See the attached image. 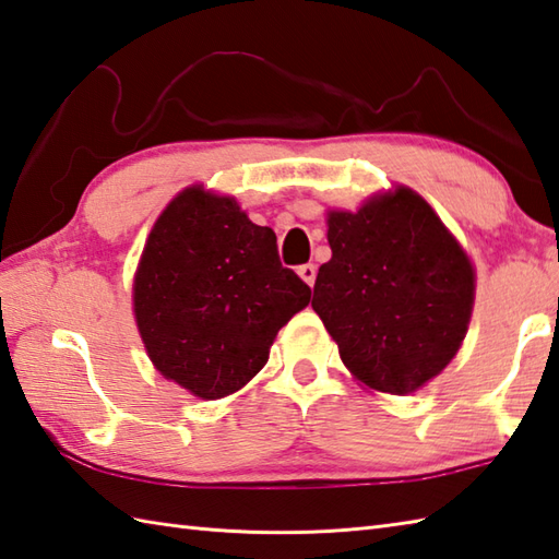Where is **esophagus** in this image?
I'll return each mask as SVG.
<instances>
[{
  "instance_id": "esophagus-1",
  "label": "esophagus",
  "mask_w": 559,
  "mask_h": 559,
  "mask_svg": "<svg viewBox=\"0 0 559 559\" xmlns=\"http://www.w3.org/2000/svg\"><path fill=\"white\" fill-rule=\"evenodd\" d=\"M299 277L309 284V287H313V282H316V265H311V263H306V265H299Z\"/></svg>"
}]
</instances>
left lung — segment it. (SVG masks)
Here are the masks:
<instances>
[{"instance_id":"1","label":"left lung","mask_w":559,"mask_h":559,"mask_svg":"<svg viewBox=\"0 0 559 559\" xmlns=\"http://www.w3.org/2000/svg\"><path fill=\"white\" fill-rule=\"evenodd\" d=\"M333 258L313 311L345 367L369 389L417 391L455 357L471 323L475 272L459 241L409 188L328 214Z\"/></svg>"}]
</instances>
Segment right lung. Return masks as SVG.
<instances>
[{
  "mask_svg": "<svg viewBox=\"0 0 559 559\" xmlns=\"http://www.w3.org/2000/svg\"><path fill=\"white\" fill-rule=\"evenodd\" d=\"M309 299V284L282 267L275 231L202 188L158 216L134 275L136 328L154 367L202 401L243 389Z\"/></svg>",
  "mask_w": 559,
  "mask_h": 559,
  "instance_id": "right-lung-1",
  "label": "right lung"
}]
</instances>
